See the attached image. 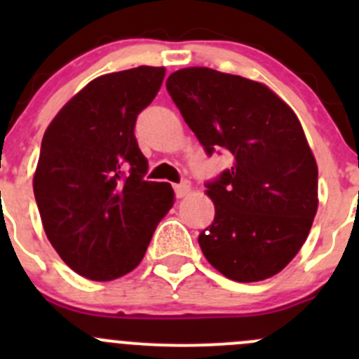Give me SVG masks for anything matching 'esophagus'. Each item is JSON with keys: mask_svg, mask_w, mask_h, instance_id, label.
<instances>
[{"mask_svg": "<svg viewBox=\"0 0 359 359\" xmlns=\"http://www.w3.org/2000/svg\"><path fill=\"white\" fill-rule=\"evenodd\" d=\"M189 193H191V184L187 182V180H184V182L177 184V186H175L177 198H184V196H187Z\"/></svg>", "mask_w": 359, "mask_h": 359, "instance_id": "esophagus-1", "label": "esophagus"}]
</instances>
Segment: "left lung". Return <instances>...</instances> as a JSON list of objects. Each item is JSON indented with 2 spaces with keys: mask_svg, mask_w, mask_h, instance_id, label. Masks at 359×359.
<instances>
[{
  "mask_svg": "<svg viewBox=\"0 0 359 359\" xmlns=\"http://www.w3.org/2000/svg\"><path fill=\"white\" fill-rule=\"evenodd\" d=\"M166 90L208 156L231 168L206 182L215 205L203 255L240 283L267 280L299 253L318 210V166L299 118L262 83L208 67L179 69Z\"/></svg>",
  "mask_w": 359,
  "mask_h": 359,
  "instance_id": "left-lung-1",
  "label": "left lung"
}]
</instances>
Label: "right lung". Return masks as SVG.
Listing matches in <instances>:
<instances>
[{
  "mask_svg": "<svg viewBox=\"0 0 359 359\" xmlns=\"http://www.w3.org/2000/svg\"><path fill=\"white\" fill-rule=\"evenodd\" d=\"M165 67L139 66L90 81L43 135L32 189L46 238L81 276L111 281L144 259L173 205L168 182L146 180L137 116L156 97Z\"/></svg>",
  "mask_w": 359,
  "mask_h": 359,
  "instance_id": "1",
  "label": "right lung"
}]
</instances>
